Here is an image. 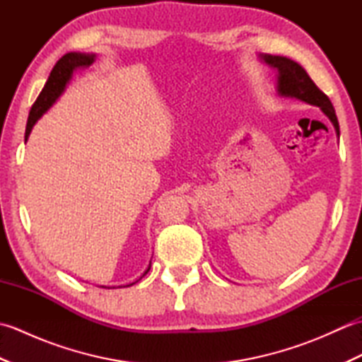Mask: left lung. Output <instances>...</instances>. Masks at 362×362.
I'll use <instances>...</instances> for the list:
<instances>
[{
	"label": "left lung",
	"mask_w": 362,
	"mask_h": 362,
	"mask_svg": "<svg viewBox=\"0 0 362 362\" xmlns=\"http://www.w3.org/2000/svg\"><path fill=\"white\" fill-rule=\"evenodd\" d=\"M258 59L276 70V93L279 96L298 99L302 103L319 107L322 113L332 121L336 135L339 136V122H337L332 101L317 88L302 65L288 57L271 56V54H258Z\"/></svg>",
	"instance_id": "left-lung-1"
}]
</instances>
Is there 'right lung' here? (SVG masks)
<instances>
[{
	"instance_id": "add662e5",
	"label": "right lung",
	"mask_w": 362,
	"mask_h": 362,
	"mask_svg": "<svg viewBox=\"0 0 362 362\" xmlns=\"http://www.w3.org/2000/svg\"><path fill=\"white\" fill-rule=\"evenodd\" d=\"M95 59H96V54L68 52V54H65L62 59L59 60V62L56 64V66L52 68V71L49 74L48 81H46V83H45L42 93L38 95L37 101L34 103L33 109H30V112H29V118H28V124H26V134H25V141H28L30 130H33V127L35 126V122L40 119L43 115L48 112L54 104H56V101L60 98V95L64 93L66 86H68V82H70L71 78H73V73L78 70V68L91 65V64L95 62ZM149 269H151V264L148 266V269H146L143 275L148 274ZM141 276H140V279H141ZM136 281L129 283L127 286H132V284H135ZM101 288L112 289L110 286H101Z\"/></svg>"
}]
</instances>
